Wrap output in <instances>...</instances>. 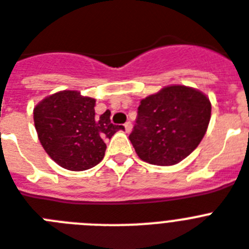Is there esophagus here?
<instances>
[{"instance_id": "34e87169", "label": "esophagus", "mask_w": 249, "mask_h": 249, "mask_svg": "<svg viewBox=\"0 0 249 249\" xmlns=\"http://www.w3.org/2000/svg\"><path fill=\"white\" fill-rule=\"evenodd\" d=\"M124 128H125V131H126V133H130V131H131V123H130V121L125 123Z\"/></svg>"}]
</instances>
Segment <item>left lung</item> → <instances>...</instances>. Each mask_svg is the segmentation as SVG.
I'll return each mask as SVG.
<instances>
[{
  "instance_id": "8db88e82",
  "label": "left lung",
  "mask_w": 249,
  "mask_h": 249,
  "mask_svg": "<svg viewBox=\"0 0 249 249\" xmlns=\"http://www.w3.org/2000/svg\"><path fill=\"white\" fill-rule=\"evenodd\" d=\"M210 116L212 104L205 93L187 86H167L142 100L129 139L142 160L173 166L197 148Z\"/></svg>"
}]
</instances>
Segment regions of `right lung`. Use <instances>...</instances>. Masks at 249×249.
Returning a JSON list of instances; mask_svg holds the SVG:
<instances>
[{"instance_id":"obj_1","label":"right lung","mask_w":249,"mask_h":249,"mask_svg":"<svg viewBox=\"0 0 249 249\" xmlns=\"http://www.w3.org/2000/svg\"><path fill=\"white\" fill-rule=\"evenodd\" d=\"M96 100L78 91H59L34 107L37 138L48 156L66 170L86 171L105 156V139L120 129L110 121V111L95 116Z\"/></svg>"}]
</instances>
